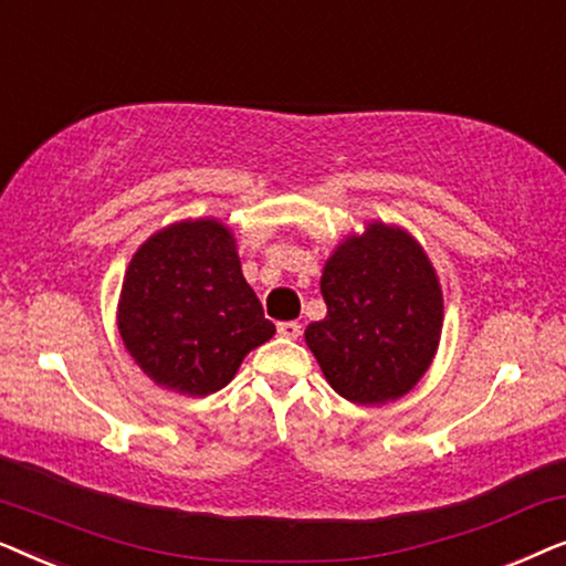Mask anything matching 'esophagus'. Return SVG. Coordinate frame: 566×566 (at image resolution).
I'll list each match as a JSON object with an SVG mask.
<instances>
[{
    "mask_svg": "<svg viewBox=\"0 0 566 566\" xmlns=\"http://www.w3.org/2000/svg\"><path fill=\"white\" fill-rule=\"evenodd\" d=\"M277 335L285 339H298L301 337V324L298 322H281L277 324Z\"/></svg>",
    "mask_w": 566,
    "mask_h": 566,
    "instance_id": "esophagus-1",
    "label": "esophagus"
}]
</instances>
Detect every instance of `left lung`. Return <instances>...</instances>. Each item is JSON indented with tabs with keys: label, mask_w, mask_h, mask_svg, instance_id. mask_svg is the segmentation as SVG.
Wrapping results in <instances>:
<instances>
[{
	"label": "left lung",
	"mask_w": 566,
	"mask_h": 566,
	"mask_svg": "<svg viewBox=\"0 0 566 566\" xmlns=\"http://www.w3.org/2000/svg\"><path fill=\"white\" fill-rule=\"evenodd\" d=\"M319 289L327 316L304 339L332 389L363 407L412 391L443 332V289L424 247L397 223L368 221L332 250Z\"/></svg>",
	"instance_id": "left-lung-1"
}]
</instances>
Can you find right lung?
<instances>
[{
    "label": "right lung",
    "mask_w": 566,
    "mask_h": 566,
    "mask_svg": "<svg viewBox=\"0 0 566 566\" xmlns=\"http://www.w3.org/2000/svg\"><path fill=\"white\" fill-rule=\"evenodd\" d=\"M118 332L154 384L208 397L275 335L242 275L237 239L219 219H182L154 231L130 258Z\"/></svg>",
    "instance_id": "obj_1"
}]
</instances>
